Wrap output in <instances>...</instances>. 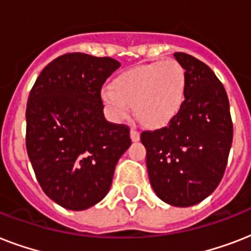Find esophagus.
<instances>
[{
  "instance_id": "esophagus-1",
  "label": "esophagus",
  "mask_w": 251,
  "mask_h": 251,
  "mask_svg": "<svg viewBox=\"0 0 251 251\" xmlns=\"http://www.w3.org/2000/svg\"><path fill=\"white\" fill-rule=\"evenodd\" d=\"M130 138H131V141L133 142H138L139 141V138H141V134L138 133L135 129L130 130Z\"/></svg>"
}]
</instances>
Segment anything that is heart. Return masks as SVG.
<instances>
[{
  "label": "heart",
  "instance_id": "1",
  "mask_svg": "<svg viewBox=\"0 0 251 251\" xmlns=\"http://www.w3.org/2000/svg\"><path fill=\"white\" fill-rule=\"evenodd\" d=\"M187 78L175 60L138 65L118 74L101 91L109 117L120 121L133 105L137 118L147 127H164L179 113L185 101Z\"/></svg>",
  "mask_w": 251,
  "mask_h": 251
}]
</instances>
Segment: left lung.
Returning <instances> with one entry per match:
<instances>
[{"label": "left lung", "mask_w": 251, "mask_h": 251, "mask_svg": "<svg viewBox=\"0 0 251 251\" xmlns=\"http://www.w3.org/2000/svg\"><path fill=\"white\" fill-rule=\"evenodd\" d=\"M186 73L185 101L169 125L143 131L153 191L176 207L202 202L222 181L233 139L226 88L202 61L175 53Z\"/></svg>", "instance_id": "8db88e82"}]
</instances>
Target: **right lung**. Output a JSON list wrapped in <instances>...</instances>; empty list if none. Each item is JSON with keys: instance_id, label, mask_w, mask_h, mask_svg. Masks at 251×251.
Instances as JSON below:
<instances>
[{"instance_id": "add662e5", "label": "right lung", "mask_w": 251, "mask_h": 251, "mask_svg": "<svg viewBox=\"0 0 251 251\" xmlns=\"http://www.w3.org/2000/svg\"><path fill=\"white\" fill-rule=\"evenodd\" d=\"M121 64L68 53L43 69L25 109V147L41 189L73 211L90 208L110 189L114 168L131 145L126 125L104 117L101 87Z\"/></svg>"}]
</instances>
